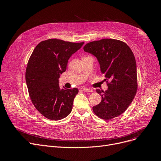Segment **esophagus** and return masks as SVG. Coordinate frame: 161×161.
Segmentation results:
<instances>
[{
    "label": "esophagus",
    "instance_id": "34e87169",
    "mask_svg": "<svg viewBox=\"0 0 161 161\" xmlns=\"http://www.w3.org/2000/svg\"><path fill=\"white\" fill-rule=\"evenodd\" d=\"M83 90L84 91V92H92V90L91 88H83Z\"/></svg>",
    "mask_w": 161,
    "mask_h": 161
}]
</instances>
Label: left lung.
Wrapping results in <instances>:
<instances>
[{
  "instance_id": "obj_1",
  "label": "left lung",
  "mask_w": 161,
  "mask_h": 161,
  "mask_svg": "<svg viewBox=\"0 0 161 161\" xmlns=\"http://www.w3.org/2000/svg\"><path fill=\"white\" fill-rule=\"evenodd\" d=\"M83 50L97 58L104 80H108L107 90H96L102 100L93 106L94 113L104 120L119 117L129 106L137 88L136 63L132 50L124 42L113 39L88 42Z\"/></svg>"
}]
</instances>
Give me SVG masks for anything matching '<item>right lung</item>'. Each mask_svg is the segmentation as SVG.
<instances>
[{
    "instance_id": "right-lung-1",
    "label": "right lung",
    "mask_w": 161,
    "mask_h": 161,
    "mask_svg": "<svg viewBox=\"0 0 161 161\" xmlns=\"http://www.w3.org/2000/svg\"><path fill=\"white\" fill-rule=\"evenodd\" d=\"M83 44L50 39L39 42L33 51L25 80L32 104L46 118L58 120L71 112L78 89H60L58 79L66 71L68 60Z\"/></svg>"
}]
</instances>
